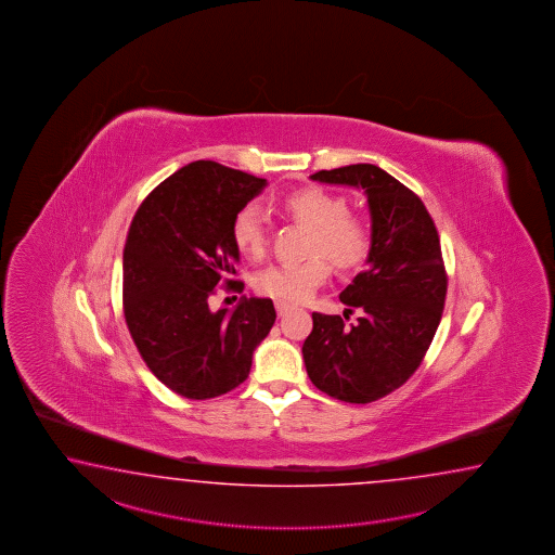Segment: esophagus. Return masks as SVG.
Returning a JSON list of instances; mask_svg holds the SVG:
<instances>
[{
    "label": "esophagus",
    "instance_id": "esophagus-1",
    "mask_svg": "<svg viewBox=\"0 0 555 555\" xmlns=\"http://www.w3.org/2000/svg\"><path fill=\"white\" fill-rule=\"evenodd\" d=\"M294 307L289 306V304H285V301H275V311H278V315L282 318V315H285L287 311H292Z\"/></svg>",
    "mask_w": 555,
    "mask_h": 555
}]
</instances>
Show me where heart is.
Here are the masks:
<instances>
[{
  "label": "heart",
  "mask_w": 555,
  "mask_h": 555,
  "mask_svg": "<svg viewBox=\"0 0 555 555\" xmlns=\"http://www.w3.org/2000/svg\"><path fill=\"white\" fill-rule=\"evenodd\" d=\"M278 208L309 228V260L270 266L256 275L254 287L261 295L299 304L327 280V260L337 270H353L371 249V228L363 216L347 210V202L327 190L307 186L278 198ZM232 237L249 260H260L268 249L263 216L256 206H244L234 218Z\"/></svg>",
  "instance_id": "obj_1"
}]
</instances>
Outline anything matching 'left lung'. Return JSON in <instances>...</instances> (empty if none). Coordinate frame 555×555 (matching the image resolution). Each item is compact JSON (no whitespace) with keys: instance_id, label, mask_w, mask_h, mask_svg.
I'll return each mask as SVG.
<instances>
[{"instance_id":"left-lung-1","label":"left lung","mask_w":555,"mask_h":555,"mask_svg":"<svg viewBox=\"0 0 555 555\" xmlns=\"http://www.w3.org/2000/svg\"><path fill=\"white\" fill-rule=\"evenodd\" d=\"M313 180L365 190L371 249L365 272L339 299L362 315L313 313L304 343L311 383L339 401L365 404L402 387L421 366L442 318L449 278L437 225L423 201L375 165L319 170Z\"/></svg>"}]
</instances>
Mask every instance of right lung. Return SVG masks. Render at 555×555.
<instances>
[{"label":"right lung","instance_id":"add662e5","mask_svg":"<svg viewBox=\"0 0 555 555\" xmlns=\"http://www.w3.org/2000/svg\"><path fill=\"white\" fill-rule=\"evenodd\" d=\"M266 178L196 160L142 201L122 251V311L142 361L180 397L206 401L236 389L272 330V299L242 297L234 311L208 306L236 275V214Z\"/></svg>","mask_w":555,"mask_h":555}]
</instances>
